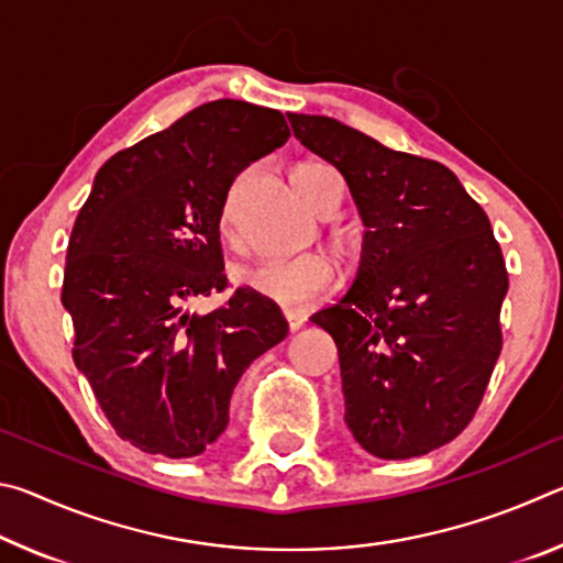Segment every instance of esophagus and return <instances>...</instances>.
I'll list each match as a JSON object with an SVG mask.
<instances>
[{
	"label": "esophagus",
	"mask_w": 563,
	"mask_h": 563,
	"mask_svg": "<svg viewBox=\"0 0 563 563\" xmlns=\"http://www.w3.org/2000/svg\"><path fill=\"white\" fill-rule=\"evenodd\" d=\"M283 318H285V322H288V330L290 332H298L302 328V322H305L300 312H295V310H285Z\"/></svg>",
	"instance_id": "1"
}]
</instances>
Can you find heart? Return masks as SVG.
Wrapping results in <instances>:
<instances>
[{
    "mask_svg": "<svg viewBox=\"0 0 563 563\" xmlns=\"http://www.w3.org/2000/svg\"><path fill=\"white\" fill-rule=\"evenodd\" d=\"M292 180L302 201L316 213L328 208L332 198L342 194L340 176L322 164L298 166ZM228 211H231V203H228ZM235 278L245 288L280 305V308H300V305L316 302L330 290L332 268L328 261L318 258V255H300V258L290 261L251 265V268L238 271Z\"/></svg>",
    "mask_w": 563,
    "mask_h": 563,
    "instance_id": "obj_1",
    "label": "heart"
}]
</instances>
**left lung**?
<instances>
[{
  "mask_svg": "<svg viewBox=\"0 0 563 563\" xmlns=\"http://www.w3.org/2000/svg\"><path fill=\"white\" fill-rule=\"evenodd\" d=\"M288 119L365 225L350 290L310 318L338 345L347 430L379 460L432 452L470 424L501 352L509 278L489 218L437 161L330 117Z\"/></svg>",
  "mask_w": 563,
  "mask_h": 563,
  "instance_id": "8db88e82",
  "label": "left lung"
}]
</instances>
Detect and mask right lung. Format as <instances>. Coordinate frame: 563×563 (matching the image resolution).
Instances as JSON below:
<instances>
[{
  "instance_id": "right-lung-1",
  "label": "right lung",
  "mask_w": 563,
  "mask_h": 563,
  "mask_svg": "<svg viewBox=\"0 0 563 563\" xmlns=\"http://www.w3.org/2000/svg\"><path fill=\"white\" fill-rule=\"evenodd\" d=\"M285 117L218 99L119 151L99 168L66 251L62 305L74 362L121 440L186 460L228 427L247 365L288 335L271 300L225 288L221 216L235 176L280 148Z\"/></svg>"
}]
</instances>
